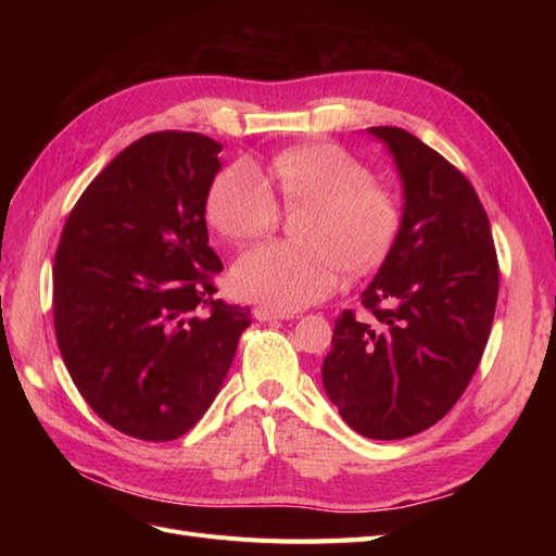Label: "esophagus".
Masks as SVG:
<instances>
[{"mask_svg": "<svg viewBox=\"0 0 556 556\" xmlns=\"http://www.w3.org/2000/svg\"><path fill=\"white\" fill-rule=\"evenodd\" d=\"M252 315H255V319H260V323H271V319H290V317H294L292 313L274 311V308H266V306H257L255 311H252Z\"/></svg>", "mask_w": 556, "mask_h": 556, "instance_id": "obj_1", "label": "esophagus"}]
</instances>
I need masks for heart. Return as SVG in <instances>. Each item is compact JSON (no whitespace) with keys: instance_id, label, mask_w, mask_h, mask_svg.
Here are the masks:
<instances>
[{"instance_id":"obj_1","label":"heart","mask_w":556,"mask_h":556,"mask_svg":"<svg viewBox=\"0 0 556 556\" xmlns=\"http://www.w3.org/2000/svg\"><path fill=\"white\" fill-rule=\"evenodd\" d=\"M271 176L285 204L308 206L299 223L304 241H271L243 252L231 271L239 294L282 313L296 311L329 296L345 266L366 271L390 252L403 217L401 199L345 148H288L271 160ZM276 192L255 164L233 162L211 185L208 220L233 241L264 237L280 220Z\"/></svg>"}]
</instances>
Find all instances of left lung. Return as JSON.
I'll return each mask as SVG.
<instances>
[{"label":"left lung","instance_id":"1","mask_svg":"<svg viewBox=\"0 0 556 556\" xmlns=\"http://www.w3.org/2000/svg\"><path fill=\"white\" fill-rule=\"evenodd\" d=\"M403 180L401 229L362 294L374 323L343 311L323 382L366 439L399 441L443 419L473 378L494 323L498 260L470 180L399 127L368 129Z\"/></svg>","mask_w":556,"mask_h":556}]
</instances>
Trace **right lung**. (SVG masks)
<instances>
[{
    "instance_id": "obj_1",
    "label": "right lung",
    "mask_w": 556,
    "mask_h": 556,
    "mask_svg": "<svg viewBox=\"0 0 556 556\" xmlns=\"http://www.w3.org/2000/svg\"><path fill=\"white\" fill-rule=\"evenodd\" d=\"M223 146L155 131L127 146L66 217L53 264L60 355L113 429L174 441L208 410L250 308L215 299L206 197Z\"/></svg>"
}]
</instances>
